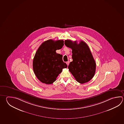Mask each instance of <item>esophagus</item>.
I'll use <instances>...</instances> for the list:
<instances>
[{
    "label": "esophagus",
    "instance_id": "esophagus-1",
    "mask_svg": "<svg viewBox=\"0 0 124 124\" xmlns=\"http://www.w3.org/2000/svg\"><path fill=\"white\" fill-rule=\"evenodd\" d=\"M69 63H70V62H69V61H67V62H66V64H67V65H69Z\"/></svg>",
    "mask_w": 124,
    "mask_h": 124
}]
</instances>
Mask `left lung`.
Returning a JSON list of instances; mask_svg holds the SVG:
<instances>
[{
    "label": "left lung",
    "mask_w": 124,
    "mask_h": 124,
    "mask_svg": "<svg viewBox=\"0 0 124 124\" xmlns=\"http://www.w3.org/2000/svg\"><path fill=\"white\" fill-rule=\"evenodd\" d=\"M64 44L72 49L73 61L68 67L69 70L80 83L89 82L94 76L96 63L88 46L82 41L78 44L70 40H66Z\"/></svg>",
    "instance_id": "obj_1"
}]
</instances>
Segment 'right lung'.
Instances as JSON below:
<instances>
[{"label": "right lung", "instance_id": "1", "mask_svg": "<svg viewBox=\"0 0 124 124\" xmlns=\"http://www.w3.org/2000/svg\"><path fill=\"white\" fill-rule=\"evenodd\" d=\"M63 42L62 40H48L38 48L33 59V68L40 82L46 84H52L62 69L67 68L62 60V55L56 52L62 48Z\"/></svg>", "mask_w": 124, "mask_h": 124}]
</instances>
